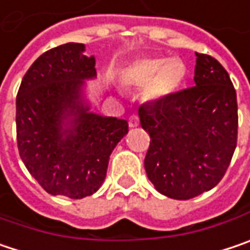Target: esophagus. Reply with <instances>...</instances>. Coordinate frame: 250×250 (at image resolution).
<instances>
[{"label": "esophagus", "instance_id": "esophagus-1", "mask_svg": "<svg viewBox=\"0 0 250 250\" xmlns=\"http://www.w3.org/2000/svg\"><path fill=\"white\" fill-rule=\"evenodd\" d=\"M129 126L131 128H135V126H138L139 125V118H138V115H131L129 116Z\"/></svg>", "mask_w": 250, "mask_h": 250}]
</instances>
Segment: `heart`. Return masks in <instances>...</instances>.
<instances>
[{
  "mask_svg": "<svg viewBox=\"0 0 250 250\" xmlns=\"http://www.w3.org/2000/svg\"><path fill=\"white\" fill-rule=\"evenodd\" d=\"M187 77V66L178 58L144 57L126 66L124 82L132 86H145V98L162 99L173 94Z\"/></svg>",
  "mask_w": 250,
  "mask_h": 250,
  "instance_id": "b5f03b06",
  "label": "heart"
}]
</instances>
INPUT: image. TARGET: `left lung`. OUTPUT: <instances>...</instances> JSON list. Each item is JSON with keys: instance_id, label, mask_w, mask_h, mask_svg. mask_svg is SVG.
Here are the masks:
<instances>
[{"instance_id": "8db88e82", "label": "left lung", "mask_w": 250, "mask_h": 250, "mask_svg": "<svg viewBox=\"0 0 250 250\" xmlns=\"http://www.w3.org/2000/svg\"><path fill=\"white\" fill-rule=\"evenodd\" d=\"M195 86L139 106L151 142L145 170L172 199H190L216 187L238 141L236 91L213 57L196 52Z\"/></svg>"}]
</instances>
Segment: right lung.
Returning <instances> with one entry per match:
<instances>
[{
    "label": "right lung",
    "mask_w": 250,
    "mask_h": 250,
    "mask_svg": "<svg viewBox=\"0 0 250 250\" xmlns=\"http://www.w3.org/2000/svg\"><path fill=\"white\" fill-rule=\"evenodd\" d=\"M83 44L55 46L29 66L17 94V144L28 172L51 195L82 199L104 184L108 161L128 122L88 112L83 80L97 75ZM74 116L71 128L63 119Z\"/></svg>",
    "instance_id": "right-lung-1"
}]
</instances>
